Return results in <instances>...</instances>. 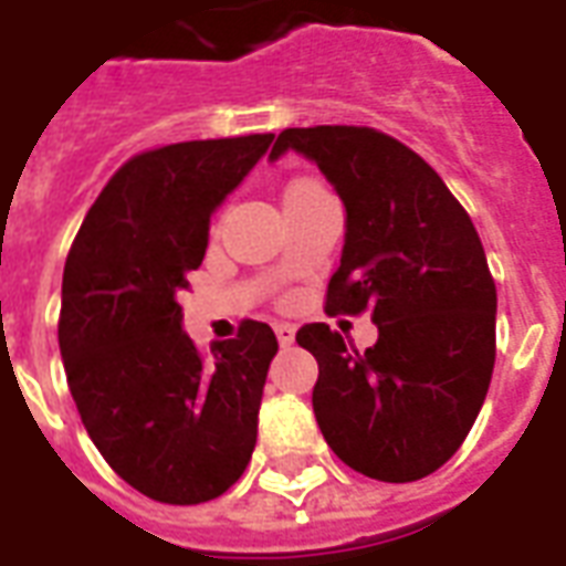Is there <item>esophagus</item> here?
Listing matches in <instances>:
<instances>
[{
  "label": "esophagus",
  "mask_w": 566,
  "mask_h": 566,
  "mask_svg": "<svg viewBox=\"0 0 566 566\" xmlns=\"http://www.w3.org/2000/svg\"><path fill=\"white\" fill-rule=\"evenodd\" d=\"M275 336H279V345H282V348H287V345H294V339H296V327L294 324H275Z\"/></svg>",
  "instance_id": "34e87169"
}]
</instances>
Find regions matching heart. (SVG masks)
<instances>
[{
    "mask_svg": "<svg viewBox=\"0 0 566 566\" xmlns=\"http://www.w3.org/2000/svg\"><path fill=\"white\" fill-rule=\"evenodd\" d=\"M296 185H306V181H296Z\"/></svg>",
    "mask_w": 566,
    "mask_h": 566,
    "instance_id": "obj_1",
    "label": "heart"
}]
</instances>
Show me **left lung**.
<instances>
[{
    "instance_id": "obj_1",
    "label": "left lung",
    "mask_w": 566,
    "mask_h": 566,
    "mask_svg": "<svg viewBox=\"0 0 566 566\" xmlns=\"http://www.w3.org/2000/svg\"><path fill=\"white\" fill-rule=\"evenodd\" d=\"M321 169L343 199L345 245L327 312L369 308L364 355L327 324L296 343L318 360L312 409L327 446L357 473L416 482L449 461L485 403L497 291L470 214L403 142L369 127L284 129L272 145Z\"/></svg>"
}]
</instances>
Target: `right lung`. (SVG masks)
Wrapping results in <instances>:
<instances>
[{
	"label": "right lung",
	"mask_w": 566,
	"mask_h": 566,
	"mask_svg": "<svg viewBox=\"0 0 566 566\" xmlns=\"http://www.w3.org/2000/svg\"><path fill=\"white\" fill-rule=\"evenodd\" d=\"M266 136L181 142L124 163L81 223L63 270L60 355L81 421L108 467L160 503H206L245 473L279 343L270 324L202 357L178 294L223 199Z\"/></svg>",
	"instance_id": "add662e5"
}]
</instances>
